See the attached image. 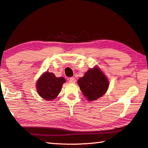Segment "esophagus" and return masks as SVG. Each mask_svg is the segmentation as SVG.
<instances>
[{
  "label": "esophagus",
  "instance_id": "1",
  "mask_svg": "<svg viewBox=\"0 0 148 148\" xmlns=\"http://www.w3.org/2000/svg\"><path fill=\"white\" fill-rule=\"evenodd\" d=\"M69 82L71 83V84H74L75 82H76V79H75L74 78H69Z\"/></svg>",
  "mask_w": 148,
  "mask_h": 148
}]
</instances>
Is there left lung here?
Listing matches in <instances>:
<instances>
[{"mask_svg": "<svg viewBox=\"0 0 148 148\" xmlns=\"http://www.w3.org/2000/svg\"><path fill=\"white\" fill-rule=\"evenodd\" d=\"M78 84L84 95L90 101L102 97L108 90L109 80L99 67L95 66L87 71L79 78Z\"/></svg>", "mask_w": 148, "mask_h": 148, "instance_id": "1", "label": "left lung"}]
</instances>
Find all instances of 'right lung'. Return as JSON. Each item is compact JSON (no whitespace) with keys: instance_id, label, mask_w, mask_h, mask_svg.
<instances>
[{"instance_id":"1","label":"right lung","mask_w":148,"mask_h":148,"mask_svg":"<svg viewBox=\"0 0 148 148\" xmlns=\"http://www.w3.org/2000/svg\"><path fill=\"white\" fill-rule=\"evenodd\" d=\"M66 82L63 77H57L52 72H46L41 75L36 83L38 94L45 100L56 99L62 89V84Z\"/></svg>"}]
</instances>
